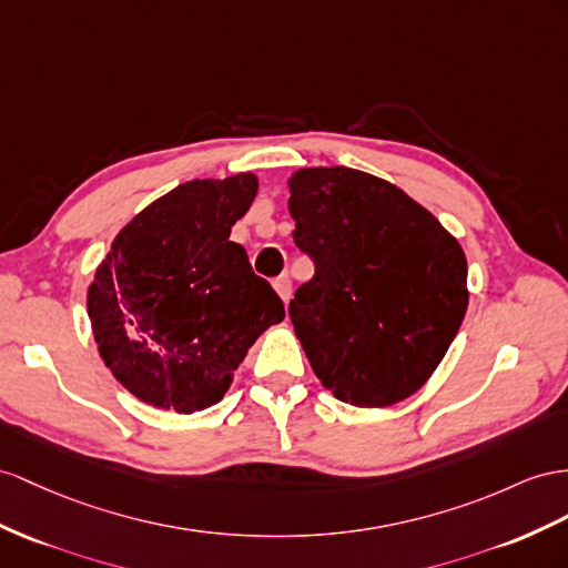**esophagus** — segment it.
Listing matches in <instances>:
<instances>
[{"mask_svg":"<svg viewBox=\"0 0 568 568\" xmlns=\"http://www.w3.org/2000/svg\"><path fill=\"white\" fill-rule=\"evenodd\" d=\"M273 287H275V293L281 295L283 302H287L290 295H293V281H290L287 275H281V278H275V281H273Z\"/></svg>","mask_w":568,"mask_h":568,"instance_id":"34e87169","label":"esophagus"}]
</instances>
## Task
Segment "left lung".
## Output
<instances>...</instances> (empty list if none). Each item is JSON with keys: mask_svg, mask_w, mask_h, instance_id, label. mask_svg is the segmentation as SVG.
Segmentation results:
<instances>
[{"mask_svg": "<svg viewBox=\"0 0 568 568\" xmlns=\"http://www.w3.org/2000/svg\"><path fill=\"white\" fill-rule=\"evenodd\" d=\"M287 206L314 261L287 307L314 374L359 408L413 396L468 310L460 244L403 189L351 168L295 172Z\"/></svg>", "mask_w": 568, "mask_h": 568, "instance_id": "1", "label": "left lung"}]
</instances>
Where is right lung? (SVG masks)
<instances>
[{
	"label": "right lung",
	"mask_w": 568,
	"mask_h": 568,
	"mask_svg": "<svg viewBox=\"0 0 568 568\" xmlns=\"http://www.w3.org/2000/svg\"><path fill=\"white\" fill-rule=\"evenodd\" d=\"M258 182L194 180L153 201L112 242L89 287L100 357L143 403L194 413L223 398L283 300L230 240Z\"/></svg>",
	"instance_id": "add662e5"
}]
</instances>
